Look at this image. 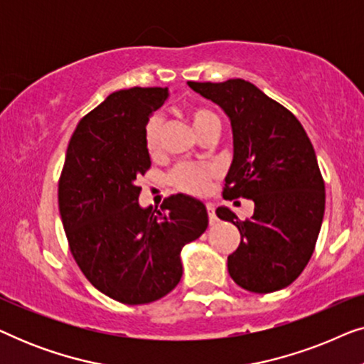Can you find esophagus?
Here are the masks:
<instances>
[{"label":"esophagus","mask_w":364,"mask_h":364,"mask_svg":"<svg viewBox=\"0 0 364 364\" xmlns=\"http://www.w3.org/2000/svg\"><path fill=\"white\" fill-rule=\"evenodd\" d=\"M207 213H208V222H210V225L217 222V215H215V207H213V203L208 202L207 203Z\"/></svg>","instance_id":"1"}]
</instances>
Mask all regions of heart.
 <instances>
[{
	"instance_id": "obj_1",
	"label": "heart",
	"mask_w": 364,
	"mask_h": 364,
	"mask_svg": "<svg viewBox=\"0 0 364 364\" xmlns=\"http://www.w3.org/2000/svg\"><path fill=\"white\" fill-rule=\"evenodd\" d=\"M188 116H191L198 136H202L207 129L215 126V124H220L217 114L203 106H192L188 109ZM162 127L164 119L161 114H152L144 126V146H146L149 156H157L161 151ZM213 177H215V171L212 167L200 166V164H181L171 172L168 181L177 191L183 193L203 196L210 187Z\"/></svg>"
}]
</instances>
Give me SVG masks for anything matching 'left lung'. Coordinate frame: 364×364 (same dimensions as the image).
<instances>
[{"instance_id": "8db88e82", "label": "left lung", "mask_w": 364, "mask_h": 364, "mask_svg": "<svg viewBox=\"0 0 364 364\" xmlns=\"http://www.w3.org/2000/svg\"><path fill=\"white\" fill-rule=\"evenodd\" d=\"M218 104L232 122L233 162L225 177V200L252 198V218L230 208L217 217L240 232V245L228 255V273L253 293L282 290L310 262L325 213V181L300 121L252 82H188Z\"/></svg>"}]
</instances>
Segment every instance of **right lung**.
<instances>
[{
	"label": "right lung",
	"instance_id": "obj_1",
	"mask_svg": "<svg viewBox=\"0 0 364 364\" xmlns=\"http://www.w3.org/2000/svg\"><path fill=\"white\" fill-rule=\"evenodd\" d=\"M167 96V87L109 94L79 121L59 177L74 260L99 291L126 305L172 291L182 278V247L208 225L205 205L182 193L164 198L161 210L139 205L137 178L151 168L144 126Z\"/></svg>",
	"mask_w": 364,
	"mask_h": 364
}]
</instances>
